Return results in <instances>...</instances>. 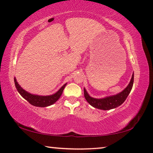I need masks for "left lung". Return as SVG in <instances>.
<instances>
[{"mask_svg": "<svg viewBox=\"0 0 153 153\" xmlns=\"http://www.w3.org/2000/svg\"><path fill=\"white\" fill-rule=\"evenodd\" d=\"M133 79H134V74H133L132 77L128 86L121 93L116 94V95L107 97L102 99H95L91 97L86 92V89L84 88V97L90 105L95 108L103 110H108L116 108L124 103V101L129 95L133 87Z\"/></svg>", "mask_w": 153, "mask_h": 153, "instance_id": "1", "label": "left lung"}]
</instances>
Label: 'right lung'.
<instances>
[{"instance_id":"right-lung-1","label":"right lung","mask_w":153,"mask_h":153,"mask_svg":"<svg viewBox=\"0 0 153 153\" xmlns=\"http://www.w3.org/2000/svg\"><path fill=\"white\" fill-rule=\"evenodd\" d=\"M14 82H15V85L17 90H18V93L21 94V96L23 98L25 99L26 101H28L31 105H33L34 106H37V107L42 108L47 107V106L52 105V104H54L55 102H56V101L60 97V96H61L62 91H63L65 87L67 84H64V85L59 89V91H58L56 93L54 94L48 96H40L37 95V94H30V93H28L27 91H24V90L19 85V84L16 80V77H14Z\"/></svg>"}]
</instances>
